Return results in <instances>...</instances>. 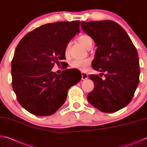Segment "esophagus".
I'll return each mask as SVG.
<instances>
[{
  "mask_svg": "<svg viewBox=\"0 0 147 147\" xmlns=\"http://www.w3.org/2000/svg\"><path fill=\"white\" fill-rule=\"evenodd\" d=\"M88 78V74L86 73H82V80H86Z\"/></svg>",
  "mask_w": 147,
  "mask_h": 147,
  "instance_id": "obj_1",
  "label": "esophagus"
}]
</instances>
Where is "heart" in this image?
<instances>
[{
	"label": "heart",
	"mask_w": 147,
	"mask_h": 147,
	"mask_svg": "<svg viewBox=\"0 0 147 147\" xmlns=\"http://www.w3.org/2000/svg\"><path fill=\"white\" fill-rule=\"evenodd\" d=\"M80 43H81L82 45L87 49H91L93 45V40L90 36L88 35L84 34L82 35L78 39ZM69 45L67 44L65 47V55H67L69 53ZM91 63L90 59L86 58L83 59H74L71 62V67L73 69H78L82 71H86L88 70L89 65Z\"/></svg>",
	"instance_id": "1"
}]
</instances>
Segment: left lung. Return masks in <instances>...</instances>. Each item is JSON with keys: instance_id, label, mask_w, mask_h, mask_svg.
<instances>
[{"instance_id": "1", "label": "left lung", "mask_w": 147, "mask_h": 147, "mask_svg": "<svg viewBox=\"0 0 147 147\" xmlns=\"http://www.w3.org/2000/svg\"><path fill=\"white\" fill-rule=\"evenodd\" d=\"M80 25L97 47L92 67L101 72L100 76H89L94 88L88 100L100 111L115 112L130 102L139 84L138 51L126 32L115 22L82 21Z\"/></svg>"}]
</instances>
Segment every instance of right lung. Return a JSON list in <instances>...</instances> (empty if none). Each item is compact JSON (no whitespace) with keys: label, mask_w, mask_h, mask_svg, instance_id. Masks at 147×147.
<instances>
[{"label":"right lung","mask_w":147,"mask_h":147,"mask_svg":"<svg viewBox=\"0 0 147 147\" xmlns=\"http://www.w3.org/2000/svg\"><path fill=\"white\" fill-rule=\"evenodd\" d=\"M80 22L44 24L25 35L17 46L11 61L12 87L19 103L33 115H53L65 102L68 89L81 80L74 69L60 74L51 71L65 59V47L79 33Z\"/></svg>","instance_id":"obj_1"}]
</instances>
